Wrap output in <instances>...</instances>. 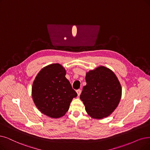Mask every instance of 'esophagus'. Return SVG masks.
Here are the masks:
<instances>
[{
  "label": "esophagus",
  "mask_w": 150,
  "mask_h": 150,
  "mask_svg": "<svg viewBox=\"0 0 150 150\" xmlns=\"http://www.w3.org/2000/svg\"><path fill=\"white\" fill-rule=\"evenodd\" d=\"M76 92H77V95L79 96V95H81V91L80 89H78V90H77V91H76Z\"/></svg>",
  "instance_id": "1"
}]
</instances>
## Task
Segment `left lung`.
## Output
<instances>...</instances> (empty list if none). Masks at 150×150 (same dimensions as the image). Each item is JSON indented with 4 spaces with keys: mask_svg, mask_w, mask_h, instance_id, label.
Masks as SVG:
<instances>
[{
    "mask_svg": "<svg viewBox=\"0 0 150 150\" xmlns=\"http://www.w3.org/2000/svg\"><path fill=\"white\" fill-rule=\"evenodd\" d=\"M86 81L80 98L86 112L94 119L109 116L117 107L122 96L117 76L110 69L100 66L87 72Z\"/></svg>",
    "mask_w": 150,
    "mask_h": 150,
    "instance_id": "1",
    "label": "left lung"
}]
</instances>
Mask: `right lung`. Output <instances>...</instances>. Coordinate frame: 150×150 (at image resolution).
Listing matches in <instances>:
<instances>
[{
	"label": "right lung",
	"instance_id": "1",
	"mask_svg": "<svg viewBox=\"0 0 150 150\" xmlns=\"http://www.w3.org/2000/svg\"><path fill=\"white\" fill-rule=\"evenodd\" d=\"M67 71L59 63L42 69L35 76L32 86L35 105L44 115L57 119L63 116L77 93L66 78Z\"/></svg>",
	"mask_w": 150,
	"mask_h": 150
}]
</instances>
